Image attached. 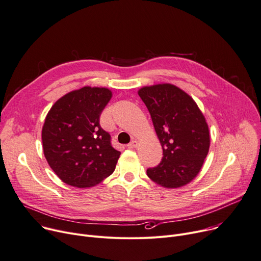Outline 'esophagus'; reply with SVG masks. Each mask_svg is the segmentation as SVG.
I'll list each match as a JSON object with an SVG mask.
<instances>
[{
    "label": "esophagus",
    "instance_id": "1",
    "mask_svg": "<svg viewBox=\"0 0 261 261\" xmlns=\"http://www.w3.org/2000/svg\"><path fill=\"white\" fill-rule=\"evenodd\" d=\"M137 145H138L137 140L133 139V140L131 141V143L128 145V148H129V149H134V148H136V147H137Z\"/></svg>",
    "mask_w": 261,
    "mask_h": 261
}]
</instances>
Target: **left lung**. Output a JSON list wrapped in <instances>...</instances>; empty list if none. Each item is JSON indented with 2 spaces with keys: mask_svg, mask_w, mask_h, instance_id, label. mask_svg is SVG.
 <instances>
[{
  "mask_svg": "<svg viewBox=\"0 0 261 261\" xmlns=\"http://www.w3.org/2000/svg\"><path fill=\"white\" fill-rule=\"evenodd\" d=\"M138 96L146 104L163 150L155 168L147 170L155 183L176 188L197 177L210 146L208 125L194 99L169 84L145 86Z\"/></svg>",
  "mask_w": 261,
  "mask_h": 261,
  "instance_id": "left-lung-1",
  "label": "left lung"
}]
</instances>
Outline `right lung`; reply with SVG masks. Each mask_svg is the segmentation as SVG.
<instances>
[{"mask_svg": "<svg viewBox=\"0 0 261 261\" xmlns=\"http://www.w3.org/2000/svg\"><path fill=\"white\" fill-rule=\"evenodd\" d=\"M111 97L108 88L84 86L64 94L46 114L43 154L64 183L91 187L113 173L121 152L100 126V115Z\"/></svg>", "mask_w": 261, "mask_h": 261, "instance_id": "add662e5", "label": "right lung"}]
</instances>
